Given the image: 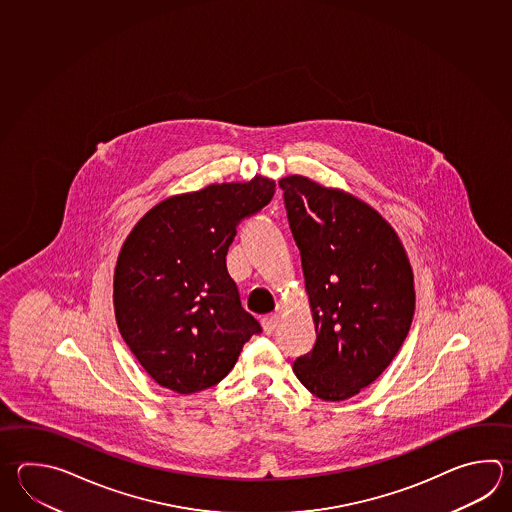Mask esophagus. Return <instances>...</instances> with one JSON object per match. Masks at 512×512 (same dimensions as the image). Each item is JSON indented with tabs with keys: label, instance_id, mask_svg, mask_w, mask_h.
<instances>
[{
	"label": "esophagus",
	"instance_id": "esophagus-1",
	"mask_svg": "<svg viewBox=\"0 0 512 512\" xmlns=\"http://www.w3.org/2000/svg\"><path fill=\"white\" fill-rule=\"evenodd\" d=\"M277 323H279V317H277L275 313H273V315H266V317H262L261 324L264 334H273V332H275V328H277Z\"/></svg>",
	"mask_w": 512,
	"mask_h": 512
}]
</instances>
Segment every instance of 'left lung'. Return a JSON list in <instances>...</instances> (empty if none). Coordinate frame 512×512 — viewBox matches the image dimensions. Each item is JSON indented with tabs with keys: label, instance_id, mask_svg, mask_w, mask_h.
I'll list each match as a JSON object with an SVG mask.
<instances>
[{
	"label": "left lung",
	"instance_id": "left-lung-1",
	"mask_svg": "<svg viewBox=\"0 0 512 512\" xmlns=\"http://www.w3.org/2000/svg\"><path fill=\"white\" fill-rule=\"evenodd\" d=\"M279 186L317 332L293 372L313 396L343 401L374 383L407 339L416 308L407 251L354 195L301 175Z\"/></svg>",
	"mask_w": 512,
	"mask_h": 512
}]
</instances>
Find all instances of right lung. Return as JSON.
I'll return each instance as SVG.
<instances>
[{
    "instance_id": "obj_1",
    "label": "right lung",
    "mask_w": 512,
    "mask_h": 512,
    "mask_svg": "<svg viewBox=\"0 0 512 512\" xmlns=\"http://www.w3.org/2000/svg\"><path fill=\"white\" fill-rule=\"evenodd\" d=\"M275 193L272 178L211 184L162 200L136 222L115 270V315L158 385L195 394L228 376L261 324L240 306L226 255L240 220Z\"/></svg>"
}]
</instances>
